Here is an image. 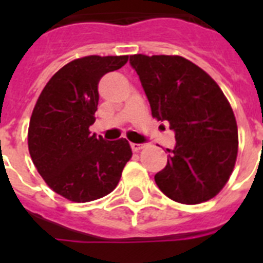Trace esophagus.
Here are the masks:
<instances>
[{"mask_svg":"<svg viewBox=\"0 0 263 263\" xmlns=\"http://www.w3.org/2000/svg\"><path fill=\"white\" fill-rule=\"evenodd\" d=\"M130 147H132L133 152H139L143 147H146V143H130Z\"/></svg>","mask_w":263,"mask_h":263,"instance_id":"obj_1","label":"esophagus"}]
</instances>
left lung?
I'll return each mask as SVG.
<instances>
[{
    "label": "left lung",
    "mask_w": 263,
    "mask_h": 263,
    "mask_svg": "<svg viewBox=\"0 0 263 263\" xmlns=\"http://www.w3.org/2000/svg\"><path fill=\"white\" fill-rule=\"evenodd\" d=\"M153 117L167 121L176 145L154 179L167 197L183 204L210 200L233 171L238 132L233 110L216 81L182 57L132 55Z\"/></svg>",
    "instance_id": "1"
}]
</instances>
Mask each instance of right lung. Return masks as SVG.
<instances>
[{"mask_svg":"<svg viewBox=\"0 0 263 263\" xmlns=\"http://www.w3.org/2000/svg\"><path fill=\"white\" fill-rule=\"evenodd\" d=\"M129 57L72 60L50 79L30 118L29 152L48 187L78 203L96 200L118 184L132 148L125 138L90 134L99 104V81Z\"/></svg>","mask_w":263,"mask_h":263,"instance_id":"add662e5","label":"right lung"}]
</instances>
